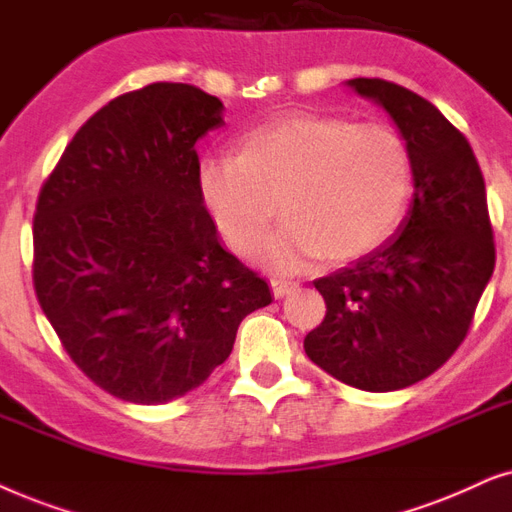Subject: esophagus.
<instances>
[{"instance_id":"34e87169","label":"esophagus","mask_w":512,"mask_h":512,"mask_svg":"<svg viewBox=\"0 0 512 512\" xmlns=\"http://www.w3.org/2000/svg\"><path fill=\"white\" fill-rule=\"evenodd\" d=\"M269 288H271V292H274L276 299H281L285 295H290V292L297 288V283L295 281H288V278H271Z\"/></svg>"}]
</instances>
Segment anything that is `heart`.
I'll list each match as a JSON object with an SVG mask.
<instances>
[{
    "label": "heart",
    "instance_id": "b5f03b06",
    "mask_svg": "<svg viewBox=\"0 0 512 512\" xmlns=\"http://www.w3.org/2000/svg\"><path fill=\"white\" fill-rule=\"evenodd\" d=\"M412 187L403 135L306 109L252 128L231 159L201 168L203 201L238 257L255 255L278 210L285 215L262 255L278 271H302L325 255L332 264L372 255L403 224Z\"/></svg>",
    "mask_w": 512,
    "mask_h": 512
}]
</instances>
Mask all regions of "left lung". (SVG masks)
<instances>
[{
	"instance_id": "obj_1",
	"label": "left lung",
	"mask_w": 512,
	"mask_h": 512,
	"mask_svg": "<svg viewBox=\"0 0 512 512\" xmlns=\"http://www.w3.org/2000/svg\"><path fill=\"white\" fill-rule=\"evenodd\" d=\"M349 86L398 124L414 161V201L393 241L313 281L327 311L304 351L344 384L386 393L426 379L466 339L494 274V231L482 170L459 128L393 81Z\"/></svg>"
}]
</instances>
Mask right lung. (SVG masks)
<instances>
[{
    "label": "right lung",
    "mask_w": 512,
    "mask_h": 512,
    "mask_svg": "<svg viewBox=\"0 0 512 512\" xmlns=\"http://www.w3.org/2000/svg\"><path fill=\"white\" fill-rule=\"evenodd\" d=\"M222 102L156 81L98 109L46 177L32 220L39 306L74 365L114 398L163 405L234 349L264 278L217 241L196 140Z\"/></svg>",
    "instance_id": "obj_1"
}]
</instances>
